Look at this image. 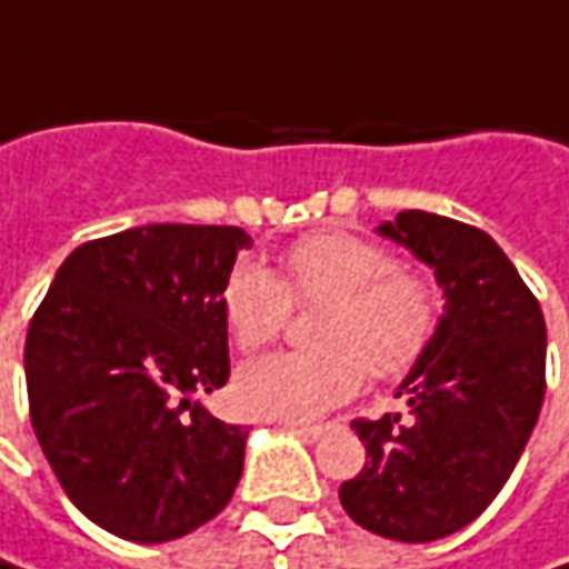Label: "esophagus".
<instances>
[{
  "label": "esophagus",
  "instance_id": "obj_1",
  "mask_svg": "<svg viewBox=\"0 0 569 569\" xmlns=\"http://www.w3.org/2000/svg\"><path fill=\"white\" fill-rule=\"evenodd\" d=\"M292 428H296L299 435L312 438V441H318V438H325V435L331 431V425H318V421H292Z\"/></svg>",
  "mask_w": 569,
  "mask_h": 569
}]
</instances>
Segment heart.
<instances>
[{"mask_svg":"<svg viewBox=\"0 0 569 569\" xmlns=\"http://www.w3.org/2000/svg\"><path fill=\"white\" fill-rule=\"evenodd\" d=\"M289 302H325L316 325L318 351L267 353L238 373L234 396L248 416H321L351 399L370 377H402L425 353L438 299L431 283L348 231L299 238L283 253V280L241 260L221 286V316L241 351H257L283 331Z\"/></svg>","mask_w":569,"mask_h":569,"instance_id":"1","label":"heart"}]
</instances>
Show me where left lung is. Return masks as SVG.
I'll list each match as a JSON object with an SVG mask.
<instances>
[{"mask_svg": "<svg viewBox=\"0 0 569 569\" xmlns=\"http://www.w3.org/2000/svg\"><path fill=\"white\" fill-rule=\"evenodd\" d=\"M377 234L435 270L445 309L396 386L406 421L396 412L351 425L367 463L338 496L360 528L425 545L470 525L512 477L545 402L548 328L512 260L480 228L409 209Z\"/></svg>", "mask_w": 569, "mask_h": 569, "instance_id": "obj_1", "label": "left lung"}]
</instances>
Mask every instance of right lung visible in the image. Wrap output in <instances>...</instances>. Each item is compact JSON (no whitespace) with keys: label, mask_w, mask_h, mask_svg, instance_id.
<instances>
[{"label":"right lung","mask_w":569,"mask_h":569,"mask_svg":"<svg viewBox=\"0 0 569 569\" xmlns=\"http://www.w3.org/2000/svg\"><path fill=\"white\" fill-rule=\"evenodd\" d=\"M251 234L141 224L70 253L24 341L31 428L70 502L124 541H177L234 496L248 431L228 383L221 286Z\"/></svg>","instance_id":"right-lung-1"}]
</instances>
